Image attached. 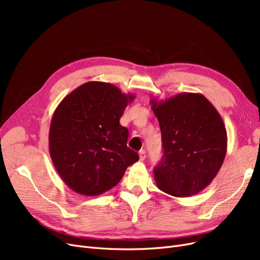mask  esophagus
I'll return each instance as SVG.
<instances>
[{"mask_svg":"<svg viewBox=\"0 0 260 260\" xmlns=\"http://www.w3.org/2000/svg\"><path fill=\"white\" fill-rule=\"evenodd\" d=\"M139 158L141 161H143L145 158H146V152L145 149H141V151L139 152Z\"/></svg>","mask_w":260,"mask_h":260,"instance_id":"esophagus-1","label":"esophagus"}]
</instances>
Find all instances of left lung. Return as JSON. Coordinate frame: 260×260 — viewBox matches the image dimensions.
Returning <instances> with one entry per match:
<instances>
[{
    "label": "left lung",
    "mask_w": 260,
    "mask_h": 260,
    "mask_svg": "<svg viewBox=\"0 0 260 260\" xmlns=\"http://www.w3.org/2000/svg\"><path fill=\"white\" fill-rule=\"evenodd\" d=\"M162 138L163 156L154 169L162 192L193 196L219 172L226 154V131L213 104L201 93L181 92L151 100Z\"/></svg>",
    "instance_id": "left-lung-1"
}]
</instances>
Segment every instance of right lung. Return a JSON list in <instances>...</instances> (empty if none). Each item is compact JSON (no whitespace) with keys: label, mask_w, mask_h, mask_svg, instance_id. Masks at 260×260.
I'll return each mask as SVG.
<instances>
[{"label":"right lung","mask_w":260,"mask_h":260,"mask_svg":"<svg viewBox=\"0 0 260 260\" xmlns=\"http://www.w3.org/2000/svg\"><path fill=\"white\" fill-rule=\"evenodd\" d=\"M132 93L117 86L91 81L60 102L49 128V153L66 185L84 196H98L122 179L126 169L139 160L127 147L128 129L120 118Z\"/></svg>","instance_id":"add662e5"}]
</instances>
